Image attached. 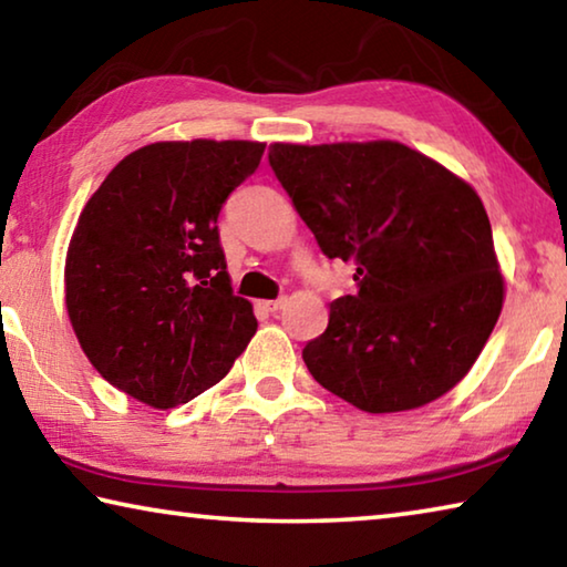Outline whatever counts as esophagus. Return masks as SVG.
<instances>
[{"label": "esophagus", "instance_id": "esophagus-1", "mask_svg": "<svg viewBox=\"0 0 567 567\" xmlns=\"http://www.w3.org/2000/svg\"><path fill=\"white\" fill-rule=\"evenodd\" d=\"M285 302H287L285 297H280V300H265V302H262V307H265L267 312H277V310H282V305H285Z\"/></svg>", "mask_w": 567, "mask_h": 567}]
</instances>
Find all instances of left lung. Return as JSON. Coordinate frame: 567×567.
<instances>
[{
  "label": "left lung",
  "mask_w": 567,
  "mask_h": 567,
  "mask_svg": "<svg viewBox=\"0 0 567 567\" xmlns=\"http://www.w3.org/2000/svg\"><path fill=\"white\" fill-rule=\"evenodd\" d=\"M270 167L358 292L302 360L358 410L427 405L463 380L501 318L505 280L491 219L470 182L402 142H275Z\"/></svg>",
  "instance_id": "obj_1"
}]
</instances>
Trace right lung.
Masks as SVG:
<instances>
[{
    "mask_svg": "<svg viewBox=\"0 0 567 567\" xmlns=\"http://www.w3.org/2000/svg\"><path fill=\"white\" fill-rule=\"evenodd\" d=\"M265 142H152L84 205L66 247L64 305L100 375L150 408L217 385L257 332L233 295L217 215Z\"/></svg>",
    "mask_w": 567,
    "mask_h": 567,
    "instance_id": "add662e5",
    "label": "right lung"
}]
</instances>
